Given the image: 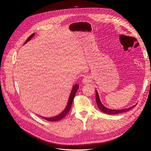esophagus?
<instances>
[{"mask_svg":"<svg viewBox=\"0 0 151 151\" xmlns=\"http://www.w3.org/2000/svg\"><path fill=\"white\" fill-rule=\"evenodd\" d=\"M91 81V78H90V76H84V78L82 79V82L83 83H88V82H90Z\"/></svg>","mask_w":151,"mask_h":151,"instance_id":"34e87169","label":"esophagus"}]
</instances>
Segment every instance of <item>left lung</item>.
Segmentation results:
<instances>
[{
	"mask_svg": "<svg viewBox=\"0 0 151 151\" xmlns=\"http://www.w3.org/2000/svg\"><path fill=\"white\" fill-rule=\"evenodd\" d=\"M96 102H97V104L99 107V109L105 113V114H109V115H111V114H113V115H115V114H120V113H123V112H127L128 111L131 110L133 107H134L135 106H133L132 107H129V108H127V109H121V110H112V109H109L108 108H107V107H104L101 103L100 100V98H99V94H98V93L97 91L96 92Z\"/></svg>",
	"mask_w": 151,
	"mask_h": 151,
	"instance_id": "8db88e82",
	"label": "left lung"
}]
</instances>
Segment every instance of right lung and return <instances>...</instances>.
<instances>
[{"instance_id":"obj_1","label":"right lung","mask_w":151,"mask_h":151,"mask_svg":"<svg viewBox=\"0 0 151 151\" xmlns=\"http://www.w3.org/2000/svg\"><path fill=\"white\" fill-rule=\"evenodd\" d=\"M35 35V33H33L26 40V42H24V44H26V42H27L29 40H30L31 39V38ZM79 88V85L78 84H76L73 89H72V91L71 92V94H70V97H69V102L68 103V105L66 107V109L64 110V111H63V112H61L60 114H59L58 115H57L55 116H54V117H52V118H45V117H43V116H41L42 118H43L44 119L47 120V121H59L61 119H63L64 116H65L70 111V109L71 107V106H72V104L73 103V99L75 97V96L76 94V93L78 90Z\"/></svg>"}]
</instances>
